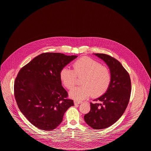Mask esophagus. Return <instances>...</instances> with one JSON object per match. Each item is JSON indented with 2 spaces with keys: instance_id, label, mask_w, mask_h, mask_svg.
<instances>
[{
  "instance_id": "1",
  "label": "esophagus",
  "mask_w": 151,
  "mask_h": 151,
  "mask_svg": "<svg viewBox=\"0 0 151 151\" xmlns=\"http://www.w3.org/2000/svg\"><path fill=\"white\" fill-rule=\"evenodd\" d=\"M74 103L75 104H81V103H83V102L82 101H77V100H75L74 101Z\"/></svg>"
}]
</instances>
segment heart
<instances>
[{"instance_id":"heart-1","label":"heart","mask_w":151,"mask_h":151,"mask_svg":"<svg viewBox=\"0 0 151 151\" xmlns=\"http://www.w3.org/2000/svg\"><path fill=\"white\" fill-rule=\"evenodd\" d=\"M73 69L65 67L60 72V78L68 89L77 83V76L83 77L81 86L74 87L69 92L70 96L83 100L92 95L98 97L104 94L110 87L111 73L110 69L95 60L83 57L77 60L73 65Z\"/></svg>"}]
</instances>
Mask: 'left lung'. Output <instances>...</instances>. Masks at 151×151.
Instances as JSON below:
<instances>
[{"mask_svg": "<svg viewBox=\"0 0 151 151\" xmlns=\"http://www.w3.org/2000/svg\"><path fill=\"white\" fill-rule=\"evenodd\" d=\"M109 66L111 82L107 91L90 103L91 110L84 116L85 122L95 129L111 126L122 116L127 108L131 91L129 75L116 59L105 54L94 53Z\"/></svg>", "mask_w": 151, "mask_h": 151, "instance_id": "8db88e82", "label": "left lung"}]
</instances>
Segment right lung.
Wrapping results in <instances>:
<instances>
[{"label": "right lung", "instance_id": "add662e5", "mask_svg": "<svg viewBox=\"0 0 151 151\" xmlns=\"http://www.w3.org/2000/svg\"><path fill=\"white\" fill-rule=\"evenodd\" d=\"M77 56L44 53L35 57L18 73L14 95L19 109L33 126L51 131L62 122L72 106L62 86L60 72Z\"/></svg>", "mask_w": 151, "mask_h": 151}]
</instances>
